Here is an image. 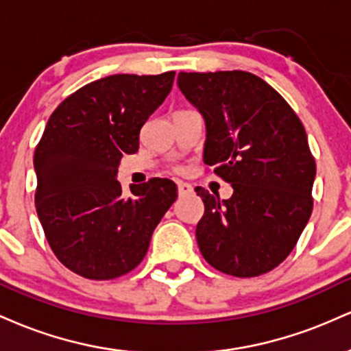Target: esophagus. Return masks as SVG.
Instances as JSON below:
<instances>
[{
  "mask_svg": "<svg viewBox=\"0 0 351 351\" xmlns=\"http://www.w3.org/2000/svg\"><path fill=\"white\" fill-rule=\"evenodd\" d=\"M193 191L191 184L184 183V181H178V195L180 196H184V195H189V193Z\"/></svg>",
  "mask_w": 351,
  "mask_h": 351,
  "instance_id": "1",
  "label": "esophagus"
}]
</instances>
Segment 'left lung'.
<instances>
[{
	"label": "left lung",
	"instance_id": "8db88e82",
	"mask_svg": "<svg viewBox=\"0 0 351 351\" xmlns=\"http://www.w3.org/2000/svg\"><path fill=\"white\" fill-rule=\"evenodd\" d=\"M178 87L206 123L203 162L232 186L229 199L195 188L204 203L196 226L201 254L234 277L272 271L312 215L315 160L304 125L251 72H180Z\"/></svg>",
	"mask_w": 351,
	"mask_h": 351
}]
</instances>
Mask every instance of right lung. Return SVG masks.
<instances>
[{"label": "right lung", "mask_w": 351, "mask_h": 351, "mask_svg": "<svg viewBox=\"0 0 351 351\" xmlns=\"http://www.w3.org/2000/svg\"><path fill=\"white\" fill-rule=\"evenodd\" d=\"M175 72L115 74L87 84L52 112L34 152L36 211L56 257L72 272L108 280L134 271L155 228L178 198L171 180L152 178L122 195L125 153L170 94Z\"/></svg>", "instance_id": "obj_1"}]
</instances>
